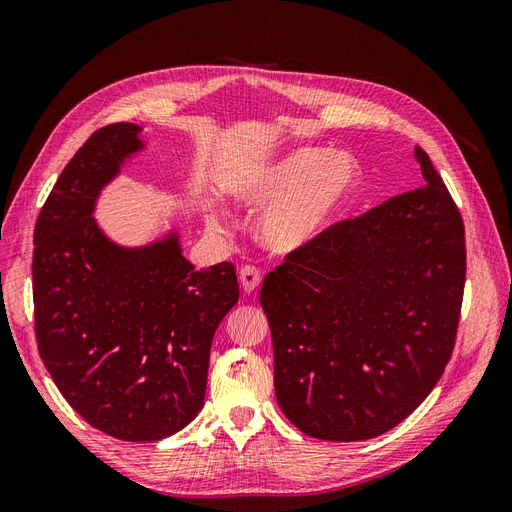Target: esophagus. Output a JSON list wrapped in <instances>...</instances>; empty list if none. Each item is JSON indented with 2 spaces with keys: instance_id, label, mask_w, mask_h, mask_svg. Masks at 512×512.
<instances>
[{
  "instance_id": "esophagus-1",
  "label": "esophagus",
  "mask_w": 512,
  "mask_h": 512,
  "mask_svg": "<svg viewBox=\"0 0 512 512\" xmlns=\"http://www.w3.org/2000/svg\"><path fill=\"white\" fill-rule=\"evenodd\" d=\"M239 282H241V286H243V290H245L247 294H252V292L260 286V273H258V269H256V267H250V265L241 267V271H239Z\"/></svg>"
}]
</instances>
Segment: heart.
Listing matches in <instances>:
<instances>
[{
	"mask_svg": "<svg viewBox=\"0 0 512 512\" xmlns=\"http://www.w3.org/2000/svg\"><path fill=\"white\" fill-rule=\"evenodd\" d=\"M359 179V164L344 151L294 147L232 177L226 192L243 207L269 202L256 218V239L273 254H297L322 241L342 220ZM207 224L222 230L215 213L207 215Z\"/></svg>",
	"mask_w": 512,
	"mask_h": 512,
	"instance_id": "1",
	"label": "heart"
}]
</instances>
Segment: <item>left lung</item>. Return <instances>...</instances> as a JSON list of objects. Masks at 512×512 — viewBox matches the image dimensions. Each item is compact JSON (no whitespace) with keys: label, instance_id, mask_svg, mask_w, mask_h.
<instances>
[{"label":"left lung","instance_id":"1","mask_svg":"<svg viewBox=\"0 0 512 512\" xmlns=\"http://www.w3.org/2000/svg\"><path fill=\"white\" fill-rule=\"evenodd\" d=\"M414 158L423 188L337 222L262 282L277 404L312 438L382 436L423 404L453 354L466 235L427 153L414 147Z\"/></svg>","mask_w":512,"mask_h":512}]
</instances>
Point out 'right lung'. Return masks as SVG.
Segmentation results:
<instances>
[{"label": "right lung", "mask_w": 512, "mask_h": 512, "mask_svg": "<svg viewBox=\"0 0 512 512\" xmlns=\"http://www.w3.org/2000/svg\"><path fill=\"white\" fill-rule=\"evenodd\" d=\"M136 123L87 138L34 230L36 342L59 393L126 442H156L205 406L213 335L239 301L232 262L194 269L179 235L141 247L108 239L96 200L145 143Z\"/></svg>", "instance_id": "obj_1"}]
</instances>
